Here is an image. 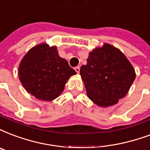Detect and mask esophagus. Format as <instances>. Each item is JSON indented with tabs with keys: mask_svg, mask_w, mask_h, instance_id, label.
Masks as SVG:
<instances>
[{
	"mask_svg": "<svg viewBox=\"0 0 150 150\" xmlns=\"http://www.w3.org/2000/svg\"><path fill=\"white\" fill-rule=\"evenodd\" d=\"M75 71H76L77 74H79L80 73V66H76V67H75Z\"/></svg>",
	"mask_w": 150,
	"mask_h": 150,
	"instance_id": "obj_1",
	"label": "esophagus"
}]
</instances>
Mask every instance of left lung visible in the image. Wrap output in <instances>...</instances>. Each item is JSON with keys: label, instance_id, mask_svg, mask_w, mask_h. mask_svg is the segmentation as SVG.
I'll return each instance as SVG.
<instances>
[{"label": "left lung", "instance_id": "8db88e82", "mask_svg": "<svg viewBox=\"0 0 150 150\" xmlns=\"http://www.w3.org/2000/svg\"><path fill=\"white\" fill-rule=\"evenodd\" d=\"M80 75L88 96L96 104L109 107L127 95L135 79L134 69L125 55L110 44L89 53Z\"/></svg>", "mask_w": 150, "mask_h": 150}]
</instances>
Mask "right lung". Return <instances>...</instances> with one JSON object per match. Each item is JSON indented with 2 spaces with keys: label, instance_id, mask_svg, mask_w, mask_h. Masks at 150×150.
I'll return each mask as SVG.
<instances>
[{
  "label": "right lung",
  "instance_id": "obj_1",
  "mask_svg": "<svg viewBox=\"0 0 150 150\" xmlns=\"http://www.w3.org/2000/svg\"><path fill=\"white\" fill-rule=\"evenodd\" d=\"M18 74L28 92L39 100L50 101L60 95L67 80L76 71L58 55L56 47L42 43L27 53Z\"/></svg>",
  "mask_w": 150,
  "mask_h": 150
}]
</instances>
